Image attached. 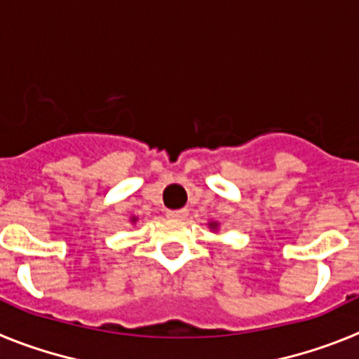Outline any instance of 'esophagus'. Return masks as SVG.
Listing matches in <instances>:
<instances>
[{"mask_svg": "<svg viewBox=\"0 0 359 359\" xmlns=\"http://www.w3.org/2000/svg\"><path fill=\"white\" fill-rule=\"evenodd\" d=\"M187 214H189V210H187V208H182V210H169V212H167V215H169L170 219H176V221H183V219L187 217Z\"/></svg>", "mask_w": 359, "mask_h": 359, "instance_id": "34e87169", "label": "esophagus"}]
</instances>
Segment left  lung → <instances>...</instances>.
I'll return each instance as SVG.
<instances>
[{
	"label": "left lung",
	"mask_w": 359,
	"mask_h": 359,
	"mask_svg": "<svg viewBox=\"0 0 359 359\" xmlns=\"http://www.w3.org/2000/svg\"><path fill=\"white\" fill-rule=\"evenodd\" d=\"M208 226H210L212 230H215V228H217V223H210V224H208Z\"/></svg>",
	"instance_id": "left-lung-1"
}]
</instances>
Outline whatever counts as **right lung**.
Listing matches in <instances>:
<instances>
[{"instance_id":"right-lung-1","label":"right lung","mask_w":359,"mask_h":359,"mask_svg":"<svg viewBox=\"0 0 359 359\" xmlns=\"http://www.w3.org/2000/svg\"><path fill=\"white\" fill-rule=\"evenodd\" d=\"M133 221H136V217H133Z\"/></svg>"}]
</instances>
